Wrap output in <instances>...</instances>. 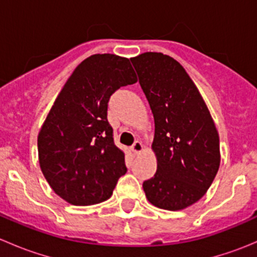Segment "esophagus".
<instances>
[{
    "label": "esophagus",
    "mask_w": 257,
    "mask_h": 257,
    "mask_svg": "<svg viewBox=\"0 0 257 257\" xmlns=\"http://www.w3.org/2000/svg\"><path fill=\"white\" fill-rule=\"evenodd\" d=\"M132 152L134 153V154H139V153L143 150V144L141 143V142H136L133 145H132Z\"/></svg>",
    "instance_id": "1"
}]
</instances>
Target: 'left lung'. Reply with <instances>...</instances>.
<instances>
[{
  "label": "left lung",
  "mask_w": 257,
  "mask_h": 257,
  "mask_svg": "<svg viewBox=\"0 0 257 257\" xmlns=\"http://www.w3.org/2000/svg\"><path fill=\"white\" fill-rule=\"evenodd\" d=\"M154 116L157 173L143 183L154 206L181 210L203 198L220 165L219 134L189 74L172 57L147 52L131 58Z\"/></svg>",
  "instance_id": "obj_1"
}]
</instances>
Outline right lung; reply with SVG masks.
Listing matches in <instances>:
<instances>
[{"label": "right lung", "mask_w": 257, "mask_h": 257, "mask_svg": "<svg viewBox=\"0 0 257 257\" xmlns=\"http://www.w3.org/2000/svg\"><path fill=\"white\" fill-rule=\"evenodd\" d=\"M137 82L128 58L93 54L66 82L38 134L41 170L72 205H94L112 195L126 173L107 119L110 95Z\"/></svg>", "instance_id": "1"}]
</instances>
